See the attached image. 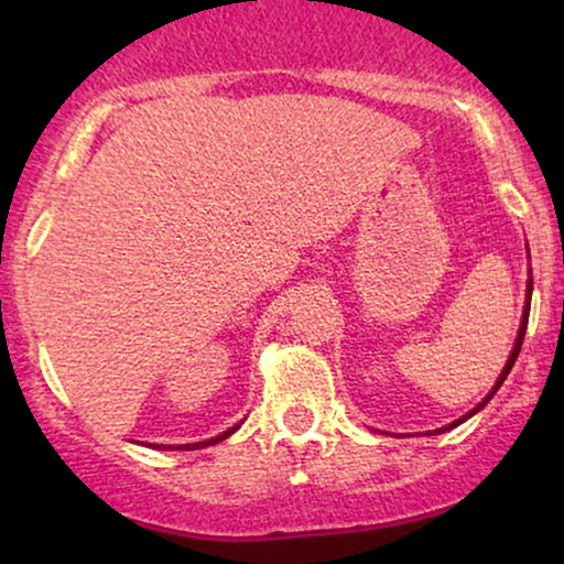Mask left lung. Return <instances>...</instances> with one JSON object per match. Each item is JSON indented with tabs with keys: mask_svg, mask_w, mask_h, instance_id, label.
<instances>
[{
	"mask_svg": "<svg viewBox=\"0 0 564 564\" xmlns=\"http://www.w3.org/2000/svg\"><path fill=\"white\" fill-rule=\"evenodd\" d=\"M530 291H533V281H530V286H528V304H525V315H522V326H520V334H517L514 349H511V355H509L507 366H503L501 377H498V381H496V387H494V390H490V394H488V398H485V400H482V403H480V405H477V408H475V411H471V413H477V411H480V408H482L485 403H488V400H490V398H494V394H496V390H498V387H501V384H503V379H507V377H509V371H511V366H514L517 355H520L522 339H525V328H528V315H530ZM471 413H467V416H464V419H469V416H471ZM464 419H458V422H453V424H448V426H443V430H453V426H458V424H462V422H464ZM443 430H440V432H443Z\"/></svg>",
	"mask_w": 564,
	"mask_h": 564,
	"instance_id": "obj_1",
	"label": "left lung"
}]
</instances>
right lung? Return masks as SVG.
Wrapping results in <instances>:
<instances>
[{"label": "right lung", "mask_w": 564, "mask_h": 564, "mask_svg": "<svg viewBox=\"0 0 564 564\" xmlns=\"http://www.w3.org/2000/svg\"><path fill=\"white\" fill-rule=\"evenodd\" d=\"M232 432H236V426H230V430H228V432H223V435H217V437L206 440V443H187V445H177V451H196V448H204V445H215V443H219V440L230 437ZM156 448H164V445H156Z\"/></svg>", "instance_id": "right-lung-1"}]
</instances>
